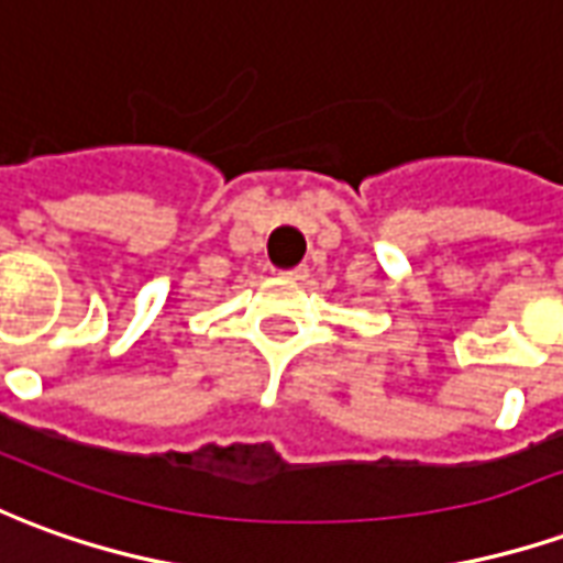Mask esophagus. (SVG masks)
<instances>
[{"label":"esophagus","mask_w":563,"mask_h":563,"mask_svg":"<svg viewBox=\"0 0 563 563\" xmlns=\"http://www.w3.org/2000/svg\"><path fill=\"white\" fill-rule=\"evenodd\" d=\"M286 277H289V280H308V268H305V265H301V268L286 271Z\"/></svg>","instance_id":"esophagus-1"}]
</instances>
